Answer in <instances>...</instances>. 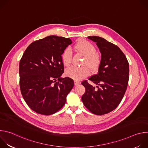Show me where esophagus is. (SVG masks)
<instances>
[{"instance_id": "esophagus-1", "label": "esophagus", "mask_w": 148, "mask_h": 148, "mask_svg": "<svg viewBox=\"0 0 148 148\" xmlns=\"http://www.w3.org/2000/svg\"><path fill=\"white\" fill-rule=\"evenodd\" d=\"M80 84V82L78 81H74V84L75 86H78L79 85V84Z\"/></svg>"}]
</instances>
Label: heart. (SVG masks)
Returning <instances> with one entry per match:
<instances>
[{"label":"heart","instance_id":"b5f03b06","mask_svg":"<svg viewBox=\"0 0 148 148\" xmlns=\"http://www.w3.org/2000/svg\"><path fill=\"white\" fill-rule=\"evenodd\" d=\"M74 49L84 56L82 64L85 65L81 67L72 66L67 68L65 73L67 77L77 81L89 75L90 70L89 66L92 70L97 69L100 64L101 59L99 54L95 52L96 49L94 46L87 40H82L78 41L74 46ZM61 57L63 64L66 66H69L72 58L71 50L70 48L65 49ZM86 64L89 66L86 65Z\"/></svg>","mask_w":148,"mask_h":148}]
</instances>
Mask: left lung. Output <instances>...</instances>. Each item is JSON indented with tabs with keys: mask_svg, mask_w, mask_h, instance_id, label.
Instances as JSON below:
<instances>
[{
	"mask_svg": "<svg viewBox=\"0 0 148 148\" xmlns=\"http://www.w3.org/2000/svg\"><path fill=\"white\" fill-rule=\"evenodd\" d=\"M95 42L101 53L98 73L82 82L86 92L81 99L92 113L102 115L114 110L120 103L127 88L129 63L123 53L116 45L98 36H88Z\"/></svg>",
	"mask_w": 148,
	"mask_h": 148,
	"instance_id": "obj_1",
	"label": "left lung"
}]
</instances>
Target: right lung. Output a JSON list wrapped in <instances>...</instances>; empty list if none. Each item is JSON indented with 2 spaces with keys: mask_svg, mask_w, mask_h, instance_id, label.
I'll use <instances>...</instances> for the list:
<instances>
[{
  "mask_svg": "<svg viewBox=\"0 0 148 148\" xmlns=\"http://www.w3.org/2000/svg\"><path fill=\"white\" fill-rule=\"evenodd\" d=\"M71 43L69 38L49 36L33 42L23 53L19 64L20 88L34 112L51 115L65 104L74 82L61 77L64 73L61 55Z\"/></svg>",
  "mask_w": 148,
  "mask_h": 148,
  "instance_id": "1",
  "label": "right lung"
}]
</instances>
